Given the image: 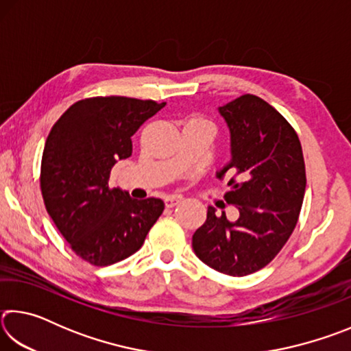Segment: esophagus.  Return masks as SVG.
I'll list each match as a JSON object with an SVG mask.
<instances>
[{
  "instance_id": "1",
  "label": "esophagus",
  "mask_w": 351,
  "mask_h": 351,
  "mask_svg": "<svg viewBox=\"0 0 351 351\" xmlns=\"http://www.w3.org/2000/svg\"><path fill=\"white\" fill-rule=\"evenodd\" d=\"M165 206L167 207H175L176 204H180L181 197H176V195H170V197H165Z\"/></svg>"
}]
</instances>
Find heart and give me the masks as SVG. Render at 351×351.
Listing matches in <instances>:
<instances>
[{
	"label": "heart",
	"instance_id": "b5f03b06",
	"mask_svg": "<svg viewBox=\"0 0 351 351\" xmlns=\"http://www.w3.org/2000/svg\"><path fill=\"white\" fill-rule=\"evenodd\" d=\"M193 121H198V122H206V123H209V122H207V121H204V119H193ZM209 125H210V123H209Z\"/></svg>",
	"mask_w": 351,
	"mask_h": 351
}]
</instances>
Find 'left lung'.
Wrapping results in <instances>:
<instances>
[{
	"label": "left lung",
	"mask_w": 351,
	"mask_h": 351,
	"mask_svg": "<svg viewBox=\"0 0 351 351\" xmlns=\"http://www.w3.org/2000/svg\"><path fill=\"white\" fill-rule=\"evenodd\" d=\"M218 111L230 132V161L217 178L235 171L224 199L240 217L229 221L209 206L192 246L212 269L243 277L265 268L293 234L306 186L304 153L294 128L263 99L245 94Z\"/></svg>",
	"instance_id": "obj_1"
}]
</instances>
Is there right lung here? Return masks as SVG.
<instances>
[{
  "label": "right lung",
  "instance_id": "1",
  "mask_svg": "<svg viewBox=\"0 0 351 351\" xmlns=\"http://www.w3.org/2000/svg\"><path fill=\"white\" fill-rule=\"evenodd\" d=\"M165 102L110 96L83 99L54 123L41 158L46 210L73 251L108 266L139 251L164 201L133 199L110 189L117 161L132 156V136Z\"/></svg>",
  "mask_w": 351,
  "mask_h": 351
}]
</instances>
